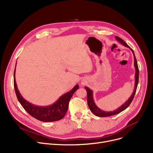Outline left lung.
<instances>
[{
	"instance_id": "8db88e82",
	"label": "left lung",
	"mask_w": 153,
	"mask_h": 153,
	"mask_svg": "<svg viewBox=\"0 0 153 153\" xmlns=\"http://www.w3.org/2000/svg\"><path fill=\"white\" fill-rule=\"evenodd\" d=\"M116 39L118 42H120L121 44H122L123 45H124L126 47L129 48L131 50L133 56H134V68H135V82H134V91L133 92L132 94V95H131V97L128 99V100L126 102H125L122 106H120L119 108H118L117 109L112 111H103L102 110H101L100 108H99L97 105H95V103L94 102V99H93V92L92 91L88 88L87 87H85V89L87 91V104L88 106H89L91 111L92 112V113L97 117H110V116H112V115H117L120 112H122V111H123L124 110H125L128 106L130 105V103H131L134 96L135 95V92L136 91V89H137V86L138 84V80H139V69H138V63H137V61H136L135 55L134 53L133 50L131 49V48L128 46L124 41L121 39L120 38L118 37V36H115Z\"/></svg>"
}]
</instances>
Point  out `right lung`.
Segmentation results:
<instances>
[{
  "label": "right lung",
  "instance_id": "obj_1",
  "mask_svg": "<svg viewBox=\"0 0 153 153\" xmlns=\"http://www.w3.org/2000/svg\"><path fill=\"white\" fill-rule=\"evenodd\" d=\"M17 64V62H16ZM16 68V66H15ZM15 68L14 71V88L18 100L28 113L35 118L44 122L58 121L65 116L68 110L69 102L74 93L79 89V85H76L69 92L61 95L58 100L49 106H36L28 102L20 94L15 81Z\"/></svg>",
  "mask_w": 153,
  "mask_h": 153
}]
</instances>
